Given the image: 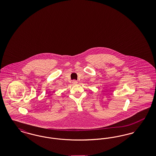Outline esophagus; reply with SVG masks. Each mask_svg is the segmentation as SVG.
<instances>
[{"instance_id": "34e87169", "label": "esophagus", "mask_w": 156, "mask_h": 156, "mask_svg": "<svg viewBox=\"0 0 156 156\" xmlns=\"http://www.w3.org/2000/svg\"><path fill=\"white\" fill-rule=\"evenodd\" d=\"M73 83L74 85H76V84L78 83V81H75V80H74V81H73Z\"/></svg>"}]
</instances>
